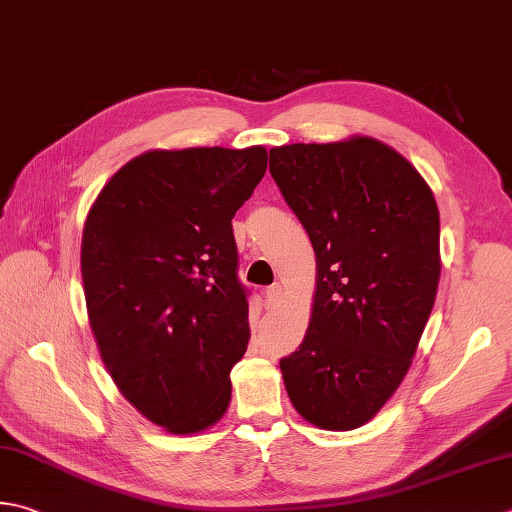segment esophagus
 <instances>
[{"instance_id": "esophagus-1", "label": "esophagus", "mask_w": 512, "mask_h": 512, "mask_svg": "<svg viewBox=\"0 0 512 512\" xmlns=\"http://www.w3.org/2000/svg\"><path fill=\"white\" fill-rule=\"evenodd\" d=\"M279 297H282V286H279V284L268 286V288L264 290V304H266V308L277 306Z\"/></svg>"}]
</instances>
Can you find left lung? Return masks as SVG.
Returning a JSON list of instances; mask_svg holds the SVG:
<instances>
[{"label": "left lung", "mask_w": 512, "mask_h": 512, "mask_svg": "<svg viewBox=\"0 0 512 512\" xmlns=\"http://www.w3.org/2000/svg\"><path fill=\"white\" fill-rule=\"evenodd\" d=\"M270 175L317 257L304 342L279 362L286 393L317 428H359L404 382L435 304L433 190L404 155L364 135L270 148Z\"/></svg>", "instance_id": "obj_1"}]
</instances>
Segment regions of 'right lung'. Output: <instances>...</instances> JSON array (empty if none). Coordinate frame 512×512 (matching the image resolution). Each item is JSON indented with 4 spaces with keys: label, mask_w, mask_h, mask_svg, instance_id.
Instances as JSON below:
<instances>
[{
    "label": "right lung",
    "mask_w": 512,
    "mask_h": 512,
    "mask_svg": "<svg viewBox=\"0 0 512 512\" xmlns=\"http://www.w3.org/2000/svg\"><path fill=\"white\" fill-rule=\"evenodd\" d=\"M266 162L264 146L148 150L88 210L82 279L99 355L119 393L173 435L228 410L250 339L230 219Z\"/></svg>",
    "instance_id": "add662e5"
}]
</instances>
